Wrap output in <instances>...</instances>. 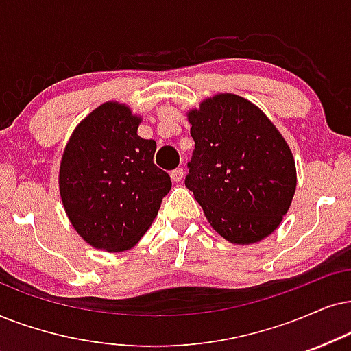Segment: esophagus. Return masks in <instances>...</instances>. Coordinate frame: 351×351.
I'll return each mask as SVG.
<instances>
[{"instance_id":"1","label":"esophagus","mask_w":351,"mask_h":351,"mask_svg":"<svg viewBox=\"0 0 351 351\" xmlns=\"http://www.w3.org/2000/svg\"><path fill=\"white\" fill-rule=\"evenodd\" d=\"M170 176H171V180L175 181V183H180V181L183 180V176H184L183 168H176V170H173V171L170 173Z\"/></svg>"}]
</instances>
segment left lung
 I'll return each instance as SVG.
<instances>
[{"instance_id":"obj_1","label":"left lung","mask_w":351,"mask_h":351,"mask_svg":"<svg viewBox=\"0 0 351 351\" xmlns=\"http://www.w3.org/2000/svg\"><path fill=\"white\" fill-rule=\"evenodd\" d=\"M189 123L194 150L184 184L208 223L237 245L269 237L296 188L285 139L257 106L233 94L206 100Z\"/></svg>"}]
</instances>
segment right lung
<instances>
[{
  "mask_svg": "<svg viewBox=\"0 0 351 351\" xmlns=\"http://www.w3.org/2000/svg\"><path fill=\"white\" fill-rule=\"evenodd\" d=\"M128 106L104 104L76 128L60 168L71 223L97 250H130L147 232L171 180L154 163L157 144L137 136Z\"/></svg>",
  "mask_w": 351,
  "mask_h": 351,
  "instance_id": "add662e5",
  "label": "right lung"
}]
</instances>
